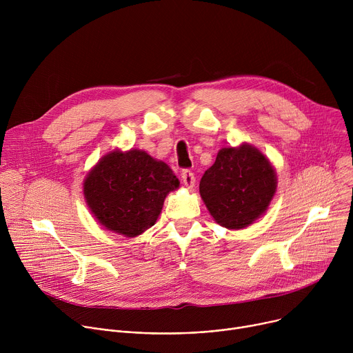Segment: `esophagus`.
Here are the masks:
<instances>
[{
    "mask_svg": "<svg viewBox=\"0 0 353 353\" xmlns=\"http://www.w3.org/2000/svg\"><path fill=\"white\" fill-rule=\"evenodd\" d=\"M181 179H183V183L187 188H192L194 184H195V177H194V173L190 172V170H184L181 173Z\"/></svg>",
    "mask_w": 353,
    "mask_h": 353,
    "instance_id": "obj_1",
    "label": "esophagus"
}]
</instances>
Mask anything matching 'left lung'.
Here are the masks:
<instances>
[{
  "label": "left lung",
  "instance_id": "1",
  "mask_svg": "<svg viewBox=\"0 0 353 353\" xmlns=\"http://www.w3.org/2000/svg\"><path fill=\"white\" fill-rule=\"evenodd\" d=\"M276 187L270 159L254 145L243 142L219 149L215 163L199 181V194L218 225L240 230L267 212Z\"/></svg>",
  "mask_w": 353,
  "mask_h": 353
}]
</instances>
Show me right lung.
<instances>
[{
    "mask_svg": "<svg viewBox=\"0 0 353 353\" xmlns=\"http://www.w3.org/2000/svg\"><path fill=\"white\" fill-rule=\"evenodd\" d=\"M180 187L173 170L142 149H114L83 180L93 218L106 230L137 237L158 221L165 198Z\"/></svg>",
    "mask_w": 353,
    "mask_h": 353,
    "instance_id": "obj_1",
    "label": "right lung"
}]
</instances>
